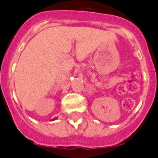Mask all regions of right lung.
I'll use <instances>...</instances> for the list:
<instances>
[{
	"mask_svg": "<svg viewBox=\"0 0 158 158\" xmlns=\"http://www.w3.org/2000/svg\"><path fill=\"white\" fill-rule=\"evenodd\" d=\"M55 119H57V118H54L52 119V120H55Z\"/></svg>",
	"mask_w": 158,
	"mask_h": 158,
	"instance_id": "add662e5",
	"label": "right lung"
}]
</instances>
